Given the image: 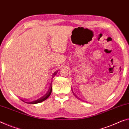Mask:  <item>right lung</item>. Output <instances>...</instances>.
Returning <instances> with one entry per match:
<instances>
[{
    "label": "right lung",
    "mask_w": 129,
    "mask_h": 129,
    "mask_svg": "<svg viewBox=\"0 0 129 129\" xmlns=\"http://www.w3.org/2000/svg\"><path fill=\"white\" fill-rule=\"evenodd\" d=\"M58 71H56V72H55L54 73H53V77H54L55 75L56 74V73H58ZM51 92H52V86H51V85L50 88H49L48 92H47L45 94L43 95V96H41V98H39L38 99H36V100H35L31 101V102H26L25 103H28V104H31L39 103L42 102H43V101H44V100H46V99H48L49 98V96L51 95ZM22 100L23 102H25V101H23V100Z\"/></svg>",
    "instance_id": "add662e5"
}]
</instances>
